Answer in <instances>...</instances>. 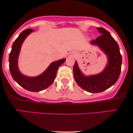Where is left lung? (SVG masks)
Returning <instances> with one entry per match:
<instances>
[{
    "label": "left lung",
    "mask_w": 133,
    "mask_h": 133,
    "mask_svg": "<svg viewBox=\"0 0 133 133\" xmlns=\"http://www.w3.org/2000/svg\"><path fill=\"white\" fill-rule=\"evenodd\" d=\"M97 29L101 36L91 43L99 47L107 55L108 65L99 74L89 76L82 74L77 62L73 68L74 77L77 84L85 91L92 93L103 92L114 85L119 77L122 64V56L116 41L105 29L97 27Z\"/></svg>",
    "instance_id": "obj_1"
}]
</instances>
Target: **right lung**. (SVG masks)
Instances as JSON below:
<instances>
[{"instance_id":"add662e5","label":"right lung","mask_w":133,"mask_h":133,"mask_svg":"<svg viewBox=\"0 0 133 133\" xmlns=\"http://www.w3.org/2000/svg\"><path fill=\"white\" fill-rule=\"evenodd\" d=\"M32 31H34L33 29L24 30L14 42L12 50L9 54V69L13 79L21 87L27 91L39 92L46 89L53 83L56 78L58 68L65 62V59L52 62L42 74L36 77H27L21 74L17 65L20 50L25 38Z\"/></svg>"}]
</instances>
